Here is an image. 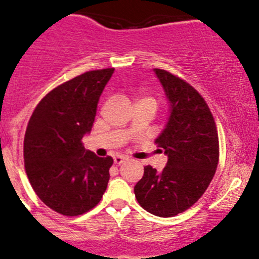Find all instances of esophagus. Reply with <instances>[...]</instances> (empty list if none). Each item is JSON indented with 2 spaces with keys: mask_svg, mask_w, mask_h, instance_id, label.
Listing matches in <instances>:
<instances>
[{
  "mask_svg": "<svg viewBox=\"0 0 259 259\" xmlns=\"http://www.w3.org/2000/svg\"><path fill=\"white\" fill-rule=\"evenodd\" d=\"M125 159H126V158H125L124 155H115L114 163L115 164H121L122 162H125Z\"/></svg>",
  "mask_w": 259,
  "mask_h": 259,
  "instance_id": "1",
  "label": "esophagus"
}]
</instances>
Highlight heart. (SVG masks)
<instances>
[{"instance_id":"heart-1","label":"heart","mask_w":259,"mask_h":259,"mask_svg":"<svg viewBox=\"0 0 259 259\" xmlns=\"http://www.w3.org/2000/svg\"><path fill=\"white\" fill-rule=\"evenodd\" d=\"M142 100H149V101H153V102H154L155 105H157V101H155L154 97H143ZM142 100H140V101H142Z\"/></svg>"}]
</instances>
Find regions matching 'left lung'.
<instances>
[{
	"mask_svg": "<svg viewBox=\"0 0 259 259\" xmlns=\"http://www.w3.org/2000/svg\"><path fill=\"white\" fill-rule=\"evenodd\" d=\"M154 72L170 104L167 126L155 139L168 162L162 172L145 165L134 192L148 212L170 218L196 204L209 187L219 163V137L214 116L199 91L164 69Z\"/></svg>",
	"mask_w": 259,
	"mask_h": 259,
	"instance_id": "1",
	"label": "left lung"
}]
</instances>
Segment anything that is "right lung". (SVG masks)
I'll return each mask as SVG.
<instances>
[{
  "mask_svg": "<svg viewBox=\"0 0 259 259\" xmlns=\"http://www.w3.org/2000/svg\"><path fill=\"white\" fill-rule=\"evenodd\" d=\"M114 68L77 76L48 92L35 107L24 138V163L40 200L66 217H78L102 199L110 180L111 157L84 149L97 104Z\"/></svg>",
  "mask_w": 259,
  "mask_h": 259,
  "instance_id": "1",
  "label": "right lung"
}]
</instances>
